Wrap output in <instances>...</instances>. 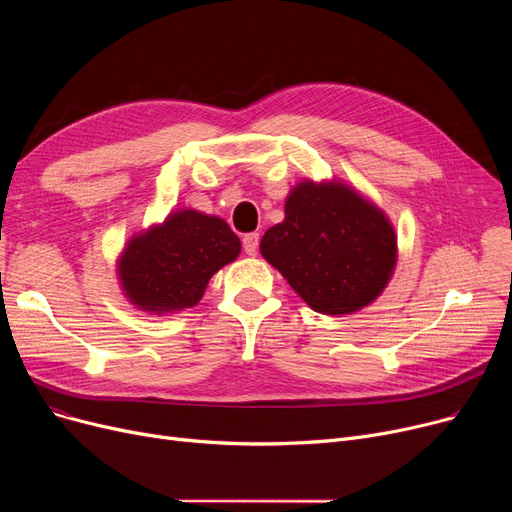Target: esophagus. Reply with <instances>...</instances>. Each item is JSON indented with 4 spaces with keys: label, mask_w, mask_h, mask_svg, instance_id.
<instances>
[{
    "label": "esophagus",
    "mask_w": 512,
    "mask_h": 512,
    "mask_svg": "<svg viewBox=\"0 0 512 512\" xmlns=\"http://www.w3.org/2000/svg\"><path fill=\"white\" fill-rule=\"evenodd\" d=\"M242 247H245L247 255H257V251H259V234L251 232V234L242 236Z\"/></svg>",
    "instance_id": "1"
}]
</instances>
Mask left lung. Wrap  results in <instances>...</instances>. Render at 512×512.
Wrapping results in <instances>:
<instances>
[{"label":"left lung","instance_id":"8db88e82","mask_svg":"<svg viewBox=\"0 0 512 512\" xmlns=\"http://www.w3.org/2000/svg\"><path fill=\"white\" fill-rule=\"evenodd\" d=\"M259 249L299 297L324 315L373 303L396 265V234L384 211L336 180L294 186L284 222L263 234Z\"/></svg>","mask_w":512,"mask_h":512}]
</instances>
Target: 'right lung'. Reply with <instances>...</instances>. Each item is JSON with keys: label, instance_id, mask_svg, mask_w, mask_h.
Instances as JSON below:
<instances>
[{"label": "right lung", "instance_id": "add662e5", "mask_svg": "<svg viewBox=\"0 0 512 512\" xmlns=\"http://www.w3.org/2000/svg\"><path fill=\"white\" fill-rule=\"evenodd\" d=\"M238 253L240 240L224 220L178 209L164 224L130 238L118 259V278L132 305L174 313L195 307L209 278Z\"/></svg>", "mask_w": 512, "mask_h": 512}]
</instances>
